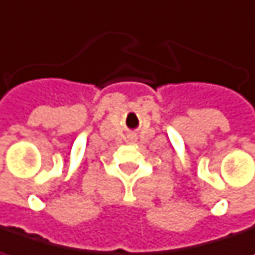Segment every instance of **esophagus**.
Here are the masks:
<instances>
[{"mask_svg": "<svg viewBox=\"0 0 255 255\" xmlns=\"http://www.w3.org/2000/svg\"><path fill=\"white\" fill-rule=\"evenodd\" d=\"M127 142H129V143H132V142H136V135H135V134H128Z\"/></svg>", "mask_w": 255, "mask_h": 255, "instance_id": "1", "label": "esophagus"}]
</instances>
